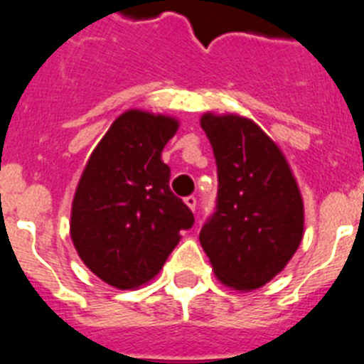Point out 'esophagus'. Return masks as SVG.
Masks as SVG:
<instances>
[{"mask_svg":"<svg viewBox=\"0 0 364 364\" xmlns=\"http://www.w3.org/2000/svg\"><path fill=\"white\" fill-rule=\"evenodd\" d=\"M185 203H186V207L191 208L192 213H194L196 205H198V200H196L194 196H188V198H185Z\"/></svg>","mask_w":364,"mask_h":364,"instance_id":"esophagus-1","label":"esophagus"}]
</instances>
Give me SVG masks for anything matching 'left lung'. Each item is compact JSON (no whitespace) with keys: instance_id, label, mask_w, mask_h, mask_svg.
<instances>
[{"instance_id":"left-lung-1","label":"left lung","mask_w":364,"mask_h":364,"mask_svg":"<svg viewBox=\"0 0 364 364\" xmlns=\"http://www.w3.org/2000/svg\"><path fill=\"white\" fill-rule=\"evenodd\" d=\"M218 166L216 213L200 242L221 284L252 291L273 280L304 236V203L286 156L247 117H201Z\"/></svg>"}]
</instances>
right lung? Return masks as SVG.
I'll return each mask as SVG.
<instances>
[{"instance_id":"right-lung-1","label":"right lung","mask_w":364,"mask_h":364,"mask_svg":"<svg viewBox=\"0 0 364 364\" xmlns=\"http://www.w3.org/2000/svg\"><path fill=\"white\" fill-rule=\"evenodd\" d=\"M179 121L128 109L91 151L75 191L69 235L80 260L117 289L150 282L194 225L191 208L170 191L161 151Z\"/></svg>"}]
</instances>
